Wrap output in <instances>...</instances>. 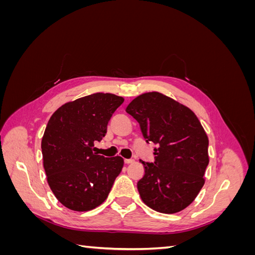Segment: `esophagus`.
<instances>
[{"label": "esophagus", "mask_w": 255, "mask_h": 255, "mask_svg": "<svg viewBox=\"0 0 255 255\" xmlns=\"http://www.w3.org/2000/svg\"><path fill=\"white\" fill-rule=\"evenodd\" d=\"M134 161H135V160L132 159V158H126V159H125V163H126V164H132V163H134Z\"/></svg>", "instance_id": "34e87169"}]
</instances>
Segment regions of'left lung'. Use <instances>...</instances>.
I'll return each instance as SVG.
<instances>
[{"label":"left lung","instance_id":"8db88e82","mask_svg":"<svg viewBox=\"0 0 255 255\" xmlns=\"http://www.w3.org/2000/svg\"><path fill=\"white\" fill-rule=\"evenodd\" d=\"M146 142L157 144L155 161L141 160L144 174L137 183L140 198L152 210L174 214L186 208L204 185L208 137L195 113L160 92H145L127 107Z\"/></svg>","mask_w":255,"mask_h":255}]
</instances>
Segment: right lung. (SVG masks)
<instances>
[{
	"label": "right lung",
	"mask_w": 255,
	"mask_h": 255,
	"mask_svg": "<svg viewBox=\"0 0 255 255\" xmlns=\"http://www.w3.org/2000/svg\"><path fill=\"white\" fill-rule=\"evenodd\" d=\"M123 101L97 92L61 105L51 116L41 140L43 168L53 194L69 210L86 212L102 204L121 172V156L104 157L92 148Z\"/></svg>",
	"instance_id": "1"
}]
</instances>
